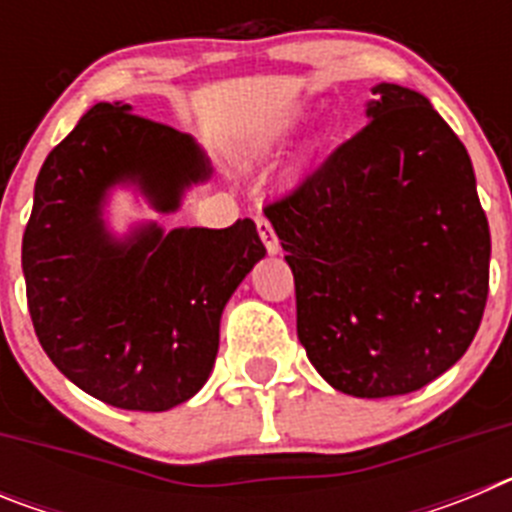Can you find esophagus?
<instances>
[{"instance_id":"esophagus-1","label":"esophagus","mask_w":512,"mask_h":512,"mask_svg":"<svg viewBox=\"0 0 512 512\" xmlns=\"http://www.w3.org/2000/svg\"><path fill=\"white\" fill-rule=\"evenodd\" d=\"M256 230H259L266 251H269L271 256H274V253H279V238H277V233H274V225H271L266 217H256Z\"/></svg>"}]
</instances>
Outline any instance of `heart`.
<instances>
[{"label":"heart","mask_w":512,"mask_h":512,"mask_svg":"<svg viewBox=\"0 0 512 512\" xmlns=\"http://www.w3.org/2000/svg\"><path fill=\"white\" fill-rule=\"evenodd\" d=\"M277 138H279V133L277 135H266V140H264V143H261L259 148H266V146H269V143H274V140H277Z\"/></svg>","instance_id":"b5f03b06"}]
</instances>
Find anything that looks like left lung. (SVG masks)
I'll list each match as a JSON object with an SVG mask.
<instances>
[{"label":"left lung","mask_w":512,"mask_h":512,"mask_svg":"<svg viewBox=\"0 0 512 512\" xmlns=\"http://www.w3.org/2000/svg\"><path fill=\"white\" fill-rule=\"evenodd\" d=\"M369 122L264 207L295 274L297 338L354 397L420 390L474 341L490 225L469 153L423 94L377 84Z\"/></svg>","instance_id":"obj_1"}]
</instances>
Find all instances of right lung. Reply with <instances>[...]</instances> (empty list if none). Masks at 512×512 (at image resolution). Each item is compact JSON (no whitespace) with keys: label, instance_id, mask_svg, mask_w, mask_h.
Segmentation results:
<instances>
[{"label":"right lung","instance_id":"1","mask_svg":"<svg viewBox=\"0 0 512 512\" xmlns=\"http://www.w3.org/2000/svg\"><path fill=\"white\" fill-rule=\"evenodd\" d=\"M210 179L194 138L94 104L48 153L22 235L35 336L76 387L122 410L161 413L202 390L220 343L225 302L264 259L253 220L230 228H135L125 241L102 223L115 184H138L158 212Z\"/></svg>","mask_w":512,"mask_h":512}]
</instances>
